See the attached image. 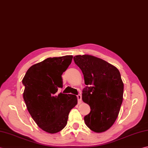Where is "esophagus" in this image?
<instances>
[{"instance_id":"34e87169","label":"esophagus","mask_w":148,"mask_h":148,"mask_svg":"<svg viewBox=\"0 0 148 148\" xmlns=\"http://www.w3.org/2000/svg\"><path fill=\"white\" fill-rule=\"evenodd\" d=\"M77 101H78V104H81L82 102V95L80 94L77 95Z\"/></svg>"}]
</instances>
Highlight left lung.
<instances>
[{
	"instance_id": "obj_1",
	"label": "left lung",
	"mask_w": 148,
	"mask_h": 148,
	"mask_svg": "<svg viewBox=\"0 0 148 148\" xmlns=\"http://www.w3.org/2000/svg\"><path fill=\"white\" fill-rule=\"evenodd\" d=\"M82 70L86 88L82 99L90 107L84 117L86 125L96 133L108 130L114 124L123 99L124 84L115 66L99 58L88 54L74 57Z\"/></svg>"
}]
</instances>
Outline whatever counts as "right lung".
<instances>
[{
    "label": "right lung",
    "instance_id": "add662e5",
    "mask_svg": "<svg viewBox=\"0 0 148 148\" xmlns=\"http://www.w3.org/2000/svg\"><path fill=\"white\" fill-rule=\"evenodd\" d=\"M72 58V55L48 58L32 65L22 79L27 110L39 128L49 134L65 128L69 112L77 103L76 95L58 93L63 87L62 75Z\"/></svg>",
    "mask_w": 148,
    "mask_h": 148
}]
</instances>
